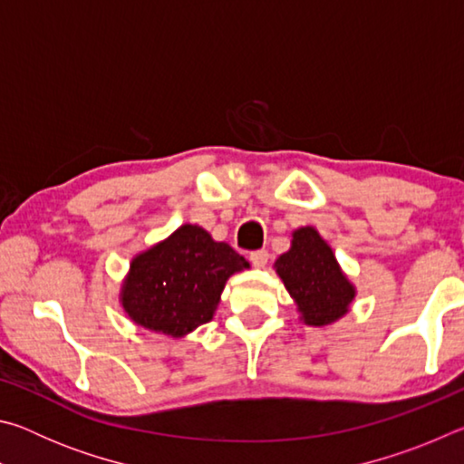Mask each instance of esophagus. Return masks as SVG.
Returning <instances> with one entry per match:
<instances>
[{
	"label": "esophagus",
	"mask_w": 464,
	"mask_h": 464,
	"mask_svg": "<svg viewBox=\"0 0 464 464\" xmlns=\"http://www.w3.org/2000/svg\"><path fill=\"white\" fill-rule=\"evenodd\" d=\"M249 260H251V264L256 266V268H266V264H268V260H270V254H268V251H266V249L251 251Z\"/></svg>",
	"instance_id": "34e87169"
}]
</instances>
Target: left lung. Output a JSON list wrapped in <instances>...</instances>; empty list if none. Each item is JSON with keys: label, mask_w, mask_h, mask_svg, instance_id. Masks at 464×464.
Here are the masks:
<instances>
[{"label": "left lung", "mask_w": 464, "mask_h": 464, "mask_svg": "<svg viewBox=\"0 0 464 464\" xmlns=\"http://www.w3.org/2000/svg\"><path fill=\"white\" fill-rule=\"evenodd\" d=\"M274 268L307 325L324 327L342 319L356 296L332 247L313 227L293 233L290 249L274 262Z\"/></svg>", "instance_id": "8db88e82"}]
</instances>
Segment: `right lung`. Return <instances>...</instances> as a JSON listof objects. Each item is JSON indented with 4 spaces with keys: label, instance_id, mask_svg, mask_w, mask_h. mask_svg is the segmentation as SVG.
I'll use <instances>...</instances> for the list:
<instances>
[{
    "label": "right lung",
    "instance_id": "right-lung-1",
    "mask_svg": "<svg viewBox=\"0 0 464 464\" xmlns=\"http://www.w3.org/2000/svg\"><path fill=\"white\" fill-rule=\"evenodd\" d=\"M246 268L247 260L229 243L215 241L198 225H182L132 257L122 309L149 332L184 337L213 319L225 282Z\"/></svg>",
    "mask_w": 464,
    "mask_h": 464
}]
</instances>
